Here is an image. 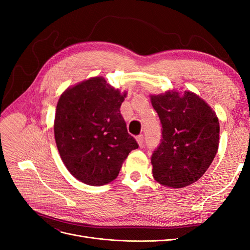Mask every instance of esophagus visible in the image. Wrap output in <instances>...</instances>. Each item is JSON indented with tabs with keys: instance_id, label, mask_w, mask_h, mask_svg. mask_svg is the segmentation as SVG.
I'll list each match as a JSON object with an SVG mask.
<instances>
[{
	"instance_id": "34e87169",
	"label": "esophagus",
	"mask_w": 250,
	"mask_h": 250,
	"mask_svg": "<svg viewBox=\"0 0 250 250\" xmlns=\"http://www.w3.org/2000/svg\"><path fill=\"white\" fill-rule=\"evenodd\" d=\"M137 142L139 143L140 146H143V144H144V135L143 134L138 135V137H137Z\"/></svg>"
}]
</instances>
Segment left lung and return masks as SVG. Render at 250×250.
<instances>
[{"label": "left lung", "mask_w": 250, "mask_h": 250, "mask_svg": "<svg viewBox=\"0 0 250 250\" xmlns=\"http://www.w3.org/2000/svg\"><path fill=\"white\" fill-rule=\"evenodd\" d=\"M162 124V140L151 156L153 177L165 187L184 188L198 180L214 161L219 121L214 110L191 92L151 96Z\"/></svg>", "instance_id": "8db88e82"}]
</instances>
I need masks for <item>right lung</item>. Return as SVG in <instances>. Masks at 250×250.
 Segmentation results:
<instances>
[{
    "label": "right lung",
    "instance_id": "obj_1",
    "mask_svg": "<svg viewBox=\"0 0 250 250\" xmlns=\"http://www.w3.org/2000/svg\"><path fill=\"white\" fill-rule=\"evenodd\" d=\"M121 95L102 77L67 88L60 96L54 134L60 157L74 177L89 186L106 185L139 144L127 131Z\"/></svg>",
    "mask_w": 250,
    "mask_h": 250
}]
</instances>
